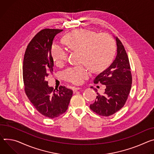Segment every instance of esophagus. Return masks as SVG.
<instances>
[{"label": "esophagus", "instance_id": "obj_1", "mask_svg": "<svg viewBox=\"0 0 154 154\" xmlns=\"http://www.w3.org/2000/svg\"><path fill=\"white\" fill-rule=\"evenodd\" d=\"M81 89V88H76V87H73V92H76L77 91L80 90Z\"/></svg>", "mask_w": 154, "mask_h": 154}]
</instances>
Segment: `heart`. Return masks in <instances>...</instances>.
<instances>
[{
  "label": "heart",
  "mask_w": 154,
  "mask_h": 154,
  "mask_svg": "<svg viewBox=\"0 0 154 154\" xmlns=\"http://www.w3.org/2000/svg\"><path fill=\"white\" fill-rule=\"evenodd\" d=\"M63 40L70 49L79 51L81 53V62L87 63L95 70L108 64L115 50V42L110 35L97 34L88 29H81L72 31L66 34ZM50 53L58 66L67 60L68 55L67 49L57 42L51 45ZM89 74V68L86 65L69 67L62 73L66 81L74 84H81Z\"/></svg>",
  "instance_id": "heart-1"
}]
</instances>
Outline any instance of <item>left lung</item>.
<instances>
[{
	"label": "left lung",
	"instance_id": "left-lung-1",
	"mask_svg": "<svg viewBox=\"0 0 154 154\" xmlns=\"http://www.w3.org/2000/svg\"><path fill=\"white\" fill-rule=\"evenodd\" d=\"M115 38L117 45L115 59L94 81L95 84L105 85V92L103 94L97 93L95 102L90 105V108L94 112L106 117L114 114L124 106L132 83L130 65L126 51L121 40L117 37Z\"/></svg>",
	"mask_w": 154,
	"mask_h": 154
}]
</instances>
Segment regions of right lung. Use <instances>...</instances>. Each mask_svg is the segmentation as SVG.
Listing matches in <instances>:
<instances>
[{
  "label": "right lung",
  "mask_w": 154,
  "mask_h": 154,
  "mask_svg": "<svg viewBox=\"0 0 154 154\" xmlns=\"http://www.w3.org/2000/svg\"><path fill=\"white\" fill-rule=\"evenodd\" d=\"M61 29H45L30 42L24 54L23 76L26 95L33 106L44 116L54 119L68 109L73 91L60 86H48L46 77L53 73L54 60L50 53L54 37Z\"/></svg>",
  "instance_id": "right-lung-1"
}]
</instances>
